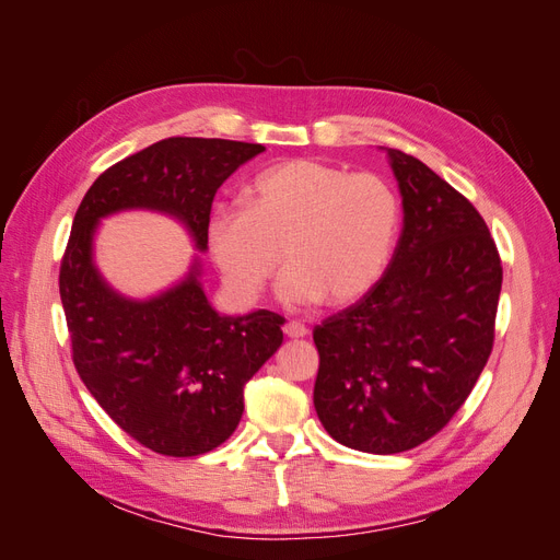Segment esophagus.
Segmentation results:
<instances>
[{
  "label": "esophagus",
  "mask_w": 560,
  "mask_h": 560,
  "mask_svg": "<svg viewBox=\"0 0 560 560\" xmlns=\"http://www.w3.org/2000/svg\"><path fill=\"white\" fill-rule=\"evenodd\" d=\"M282 331H284V336H290V338H303L308 334V327L299 319H290V322H284Z\"/></svg>",
  "instance_id": "34e87169"
}]
</instances>
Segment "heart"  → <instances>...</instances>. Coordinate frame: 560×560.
<instances>
[{"mask_svg": "<svg viewBox=\"0 0 560 560\" xmlns=\"http://www.w3.org/2000/svg\"><path fill=\"white\" fill-rule=\"evenodd\" d=\"M208 247L233 296L259 299L284 261L278 284L287 306L366 294L393 259L399 198L383 177L294 159L254 177L245 206L217 208Z\"/></svg>", "mask_w": 560, "mask_h": 560, "instance_id": "1", "label": "heart"}]
</instances>
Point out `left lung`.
Wrapping results in <instances>:
<instances>
[{
  "instance_id": "left-lung-1",
  "label": "left lung",
  "mask_w": 560,
  "mask_h": 560,
  "mask_svg": "<svg viewBox=\"0 0 560 560\" xmlns=\"http://www.w3.org/2000/svg\"><path fill=\"white\" fill-rule=\"evenodd\" d=\"M404 226L383 278L315 327L325 430L354 451L420 446L457 413L493 350L502 264L483 217L430 167L387 149Z\"/></svg>"
}]
</instances>
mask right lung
<instances>
[{"label":"right lung","instance_id":"add662e5","mask_svg":"<svg viewBox=\"0 0 560 560\" xmlns=\"http://www.w3.org/2000/svg\"><path fill=\"white\" fill-rule=\"evenodd\" d=\"M266 147L167 138L107 167L83 196L60 264V299L83 385L135 442L191 457L224 444L243 418L245 383L282 343L270 311L219 315L196 257L182 282L144 301L114 292L93 261L100 219L121 210L175 217L208 249L212 200Z\"/></svg>","mask_w":560,"mask_h":560}]
</instances>
